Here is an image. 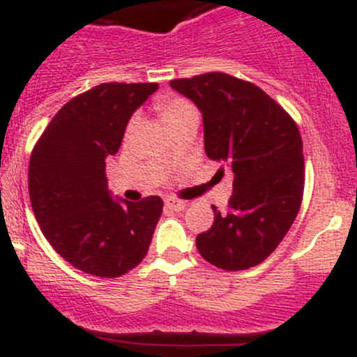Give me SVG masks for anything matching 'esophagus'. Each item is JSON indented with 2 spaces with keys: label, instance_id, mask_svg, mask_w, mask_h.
<instances>
[{
  "label": "esophagus",
  "instance_id": "34e87169",
  "mask_svg": "<svg viewBox=\"0 0 357 357\" xmlns=\"http://www.w3.org/2000/svg\"><path fill=\"white\" fill-rule=\"evenodd\" d=\"M165 207L171 211H183L186 207L185 200H178V199H165Z\"/></svg>",
  "mask_w": 357,
  "mask_h": 357
}]
</instances>
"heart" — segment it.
<instances>
[{
  "label": "heart",
  "instance_id": "b5f03b06",
  "mask_svg": "<svg viewBox=\"0 0 357 357\" xmlns=\"http://www.w3.org/2000/svg\"><path fill=\"white\" fill-rule=\"evenodd\" d=\"M158 113H160V119L165 123V127H169L172 123L179 122V120L186 119V116L197 115V109L186 99L171 98L158 102ZM132 123L134 120L130 122V127H132Z\"/></svg>",
  "mask_w": 357,
  "mask_h": 357
}]
</instances>
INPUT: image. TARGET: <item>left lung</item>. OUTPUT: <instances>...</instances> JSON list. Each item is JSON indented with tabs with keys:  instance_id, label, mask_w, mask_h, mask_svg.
I'll return each mask as SVG.
<instances>
[{
	"instance_id": "obj_1",
	"label": "left lung",
	"mask_w": 357,
	"mask_h": 357,
	"mask_svg": "<svg viewBox=\"0 0 357 357\" xmlns=\"http://www.w3.org/2000/svg\"><path fill=\"white\" fill-rule=\"evenodd\" d=\"M171 86L202 113L207 157L234 176L228 211L213 206L214 223L197 235V249L223 271L251 268L271 256L300 211L305 165L298 127L259 86L225 73L172 79Z\"/></svg>"
}]
</instances>
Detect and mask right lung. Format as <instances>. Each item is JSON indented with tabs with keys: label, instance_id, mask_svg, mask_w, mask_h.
<instances>
[{
	"label": "right lung",
	"instance_id": "obj_1",
	"mask_svg": "<svg viewBox=\"0 0 357 357\" xmlns=\"http://www.w3.org/2000/svg\"><path fill=\"white\" fill-rule=\"evenodd\" d=\"M157 83H101L66 102L29 160V199L52 248L75 268L120 278L146 256L160 220V197H113L106 160L122 144L132 113Z\"/></svg>",
	"mask_w": 357,
	"mask_h": 357
}]
</instances>
